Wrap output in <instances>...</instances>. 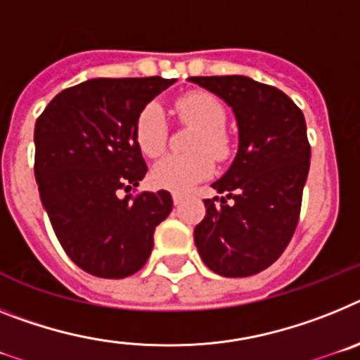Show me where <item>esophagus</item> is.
I'll return each instance as SVG.
<instances>
[{"mask_svg":"<svg viewBox=\"0 0 360 360\" xmlns=\"http://www.w3.org/2000/svg\"><path fill=\"white\" fill-rule=\"evenodd\" d=\"M172 199H174V205H176V206H179L181 202H183V193H179V192H174V193H172Z\"/></svg>","mask_w":360,"mask_h":360,"instance_id":"obj_1","label":"esophagus"}]
</instances>
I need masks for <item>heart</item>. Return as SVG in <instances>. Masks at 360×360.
Listing matches in <instances>:
<instances>
[{
    "label": "heart",
    "instance_id": "obj_1",
    "mask_svg": "<svg viewBox=\"0 0 360 360\" xmlns=\"http://www.w3.org/2000/svg\"><path fill=\"white\" fill-rule=\"evenodd\" d=\"M176 114L181 121L198 127L188 155H167L152 168V181L161 188L188 192L214 172V159L223 161L230 154V141L223 127L226 121L223 105L206 92L186 94L176 101ZM168 127L161 106L150 103L143 108L136 123V141L148 158H158L167 148Z\"/></svg>",
    "mask_w": 360,
    "mask_h": 360
}]
</instances>
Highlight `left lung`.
I'll list each match as a JSON object with an SVG mask.
<instances>
[{"instance_id":"1","label":"left lung","mask_w":360,"mask_h":360,"mask_svg":"<svg viewBox=\"0 0 360 360\" xmlns=\"http://www.w3.org/2000/svg\"><path fill=\"white\" fill-rule=\"evenodd\" d=\"M236 114L239 148L205 199L193 230L202 262L223 277H248L274 264L293 237L311 148L301 108L284 92L246 76L190 77Z\"/></svg>"}]
</instances>
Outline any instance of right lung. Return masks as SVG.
<instances>
[{"instance_id": "right-lung-1", "label": "right lung", "mask_w": 360, "mask_h": 360, "mask_svg": "<svg viewBox=\"0 0 360 360\" xmlns=\"http://www.w3.org/2000/svg\"><path fill=\"white\" fill-rule=\"evenodd\" d=\"M162 77H98L59 92L34 128L39 198L59 245L81 270L123 279L145 266L172 212L167 190L127 193L146 174L136 123L174 85Z\"/></svg>"}]
</instances>
